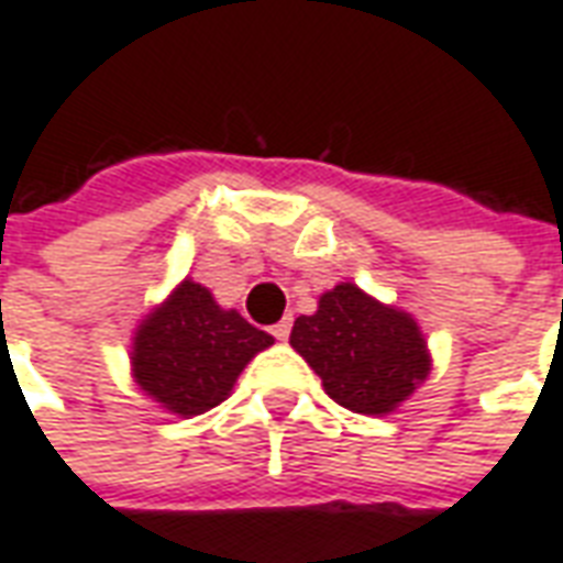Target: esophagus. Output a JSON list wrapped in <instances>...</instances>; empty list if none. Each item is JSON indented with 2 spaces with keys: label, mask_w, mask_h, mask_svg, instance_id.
<instances>
[{
  "label": "esophagus",
  "mask_w": 563,
  "mask_h": 563,
  "mask_svg": "<svg viewBox=\"0 0 563 563\" xmlns=\"http://www.w3.org/2000/svg\"><path fill=\"white\" fill-rule=\"evenodd\" d=\"M289 332H292V320H289V317L277 322V325H271V335L277 338V341H286V338H289Z\"/></svg>",
  "instance_id": "1"
}]
</instances>
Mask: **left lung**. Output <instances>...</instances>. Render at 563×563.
Returning <instances> with one entry per match:
<instances>
[{
	"mask_svg": "<svg viewBox=\"0 0 563 563\" xmlns=\"http://www.w3.org/2000/svg\"><path fill=\"white\" fill-rule=\"evenodd\" d=\"M289 344L322 377L325 393L356 415H387L430 375L418 322L353 283L320 295L317 313L295 320Z\"/></svg>",
	"mask_w": 563,
	"mask_h": 563,
	"instance_id": "obj_1",
	"label": "left lung"
}]
</instances>
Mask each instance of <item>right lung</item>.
Returning a JSON list of instances; mask_svg holds the SVG:
<instances>
[{
  "label": "right lung",
  "instance_id": "right-lung-1",
  "mask_svg": "<svg viewBox=\"0 0 563 563\" xmlns=\"http://www.w3.org/2000/svg\"><path fill=\"white\" fill-rule=\"evenodd\" d=\"M274 338L238 310H222L210 289L186 280L140 325L133 377L173 415H203L225 399L243 365Z\"/></svg>",
  "mask_w": 563,
  "mask_h": 563
}]
</instances>
